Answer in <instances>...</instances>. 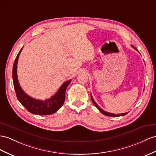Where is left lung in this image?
I'll return each instance as SVG.
<instances>
[{
	"instance_id": "8db88e82",
	"label": "left lung",
	"mask_w": 156,
	"mask_h": 156,
	"mask_svg": "<svg viewBox=\"0 0 156 156\" xmlns=\"http://www.w3.org/2000/svg\"><path fill=\"white\" fill-rule=\"evenodd\" d=\"M132 47L133 48H134L135 49H136L134 46H132ZM136 50H137V49H136ZM90 98H91V101H92V102H93V104L94 105V106H95V107L99 110V111L102 113V114H103L104 115H105V116H124V115H126V114H128V112H125V113H122V114H113V113H111V112H106V111H103V110H102L99 106H98L97 103H96V102L94 101V99H93V97H92V94H90Z\"/></svg>"
}]
</instances>
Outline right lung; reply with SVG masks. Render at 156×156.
Returning a JSON list of instances; mask_svg holds the SVG:
<instances>
[{
	"label": "right lung",
	"instance_id": "add662e5",
	"mask_svg": "<svg viewBox=\"0 0 156 156\" xmlns=\"http://www.w3.org/2000/svg\"><path fill=\"white\" fill-rule=\"evenodd\" d=\"M22 48L15 59L12 68L13 84L18 100L30 113L39 115H52L58 111L63 105L66 98V90L71 79L63 83L54 95L48 99L42 101L30 97L21 88L17 77V63Z\"/></svg>",
	"mask_w": 156,
	"mask_h": 156
}]
</instances>
